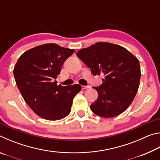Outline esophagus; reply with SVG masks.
<instances>
[{
	"label": "esophagus",
	"mask_w": 160,
	"mask_h": 160,
	"mask_svg": "<svg viewBox=\"0 0 160 160\" xmlns=\"http://www.w3.org/2000/svg\"><path fill=\"white\" fill-rule=\"evenodd\" d=\"M90 86H85V85H82V90H85V89H88L90 88Z\"/></svg>",
	"instance_id": "1"
}]
</instances>
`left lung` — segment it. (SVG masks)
<instances>
[{
	"label": "left lung",
	"mask_w": 160,
	"mask_h": 160,
	"mask_svg": "<svg viewBox=\"0 0 160 160\" xmlns=\"http://www.w3.org/2000/svg\"><path fill=\"white\" fill-rule=\"evenodd\" d=\"M77 56L94 75H102L103 83L94 87L98 98L91 104L92 112L112 118L128 109L138 90L140 68L138 59L123 47L98 42L77 52Z\"/></svg>",
	"instance_id": "left-lung-1"
}]
</instances>
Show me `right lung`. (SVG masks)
<instances>
[{
  "label": "right lung",
  "instance_id": "obj_1",
  "mask_svg": "<svg viewBox=\"0 0 160 160\" xmlns=\"http://www.w3.org/2000/svg\"><path fill=\"white\" fill-rule=\"evenodd\" d=\"M74 51L46 44L25 51L15 64L13 73L19 90L28 106L42 118L56 121L66 117L74 97L81 90L78 84L63 87L53 82Z\"/></svg>",
  "mask_w": 160,
  "mask_h": 160
}]
</instances>
